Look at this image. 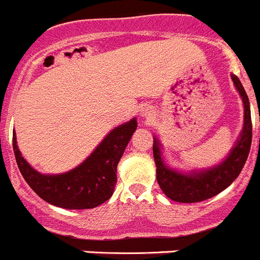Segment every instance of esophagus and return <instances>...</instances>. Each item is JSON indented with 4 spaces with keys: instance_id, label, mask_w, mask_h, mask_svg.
Masks as SVG:
<instances>
[{
    "instance_id": "34e87169",
    "label": "esophagus",
    "mask_w": 260,
    "mask_h": 260,
    "mask_svg": "<svg viewBox=\"0 0 260 260\" xmlns=\"http://www.w3.org/2000/svg\"><path fill=\"white\" fill-rule=\"evenodd\" d=\"M141 114L143 115V117H146V118H148V117H150V114H151V113H150V110H148V109H146V108H143L141 110Z\"/></svg>"
}]
</instances>
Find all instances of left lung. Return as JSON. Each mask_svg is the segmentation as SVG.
Wrapping results in <instances>:
<instances>
[{
    "label": "left lung",
    "instance_id": "8db88e82",
    "mask_svg": "<svg viewBox=\"0 0 260 260\" xmlns=\"http://www.w3.org/2000/svg\"><path fill=\"white\" fill-rule=\"evenodd\" d=\"M232 80L243 101V128L234 147L221 163L208 170L192 171L189 174L170 168L166 166L161 156L160 142L154 137L152 151L156 164V180L168 199L177 203L204 201L226 189L241 174L251 147V112L248 97L242 83L236 75H232Z\"/></svg>",
    "mask_w": 260,
    "mask_h": 260
}]
</instances>
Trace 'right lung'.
<instances>
[{
    "label": "right lung",
    "instance_id": "add662e5",
    "mask_svg": "<svg viewBox=\"0 0 260 260\" xmlns=\"http://www.w3.org/2000/svg\"><path fill=\"white\" fill-rule=\"evenodd\" d=\"M137 125V118H133L113 128L83 163L60 175H43L31 167L22 156L13 132L15 160L26 183L48 204L64 209L96 208L114 192L117 166Z\"/></svg>",
    "mask_w": 260,
    "mask_h": 260
}]
</instances>
